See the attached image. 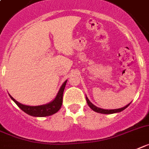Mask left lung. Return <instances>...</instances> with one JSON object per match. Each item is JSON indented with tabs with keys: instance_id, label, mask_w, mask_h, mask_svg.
<instances>
[{
	"instance_id": "8db88e82",
	"label": "left lung",
	"mask_w": 149,
	"mask_h": 149,
	"mask_svg": "<svg viewBox=\"0 0 149 149\" xmlns=\"http://www.w3.org/2000/svg\"><path fill=\"white\" fill-rule=\"evenodd\" d=\"M86 100H87V103H88V106H89L91 108L92 110H94V111L97 112V113H104V114H111V113H119V112L123 111V110H125L127 107H129L130 104H128L126 105V107H124L123 108H120V109H116V110H104V109H101V108L97 107L96 106H94V104H91V101H90L88 98L86 97Z\"/></svg>"
}]
</instances>
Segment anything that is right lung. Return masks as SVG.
<instances>
[{"instance_id": "right-lung-1", "label": "right lung", "mask_w": 149, "mask_h": 149, "mask_svg": "<svg viewBox=\"0 0 149 149\" xmlns=\"http://www.w3.org/2000/svg\"><path fill=\"white\" fill-rule=\"evenodd\" d=\"M66 82L67 81L64 82L63 84L61 85L59 91L56 97L55 98L53 101L50 102L49 104H45V105L36 106V107H32V106H26L23 104H19L16 100L13 99L10 95V98L15 102L18 107H19L23 112L29 114L33 116H39V117H42V116H48L50 115L57 113L60 110L61 105H62V100H63V92L65 88Z\"/></svg>"}]
</instances>
